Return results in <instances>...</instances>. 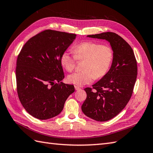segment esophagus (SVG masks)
I'll return each mask as SVG.
<instances>
[{"mask_svg": "<svg viewBox=\"0 0 153 153\" xmlns=\"http://www.w3.org/2000/svg\"><path fill=\"white\" fill-rule=\"evenodd\" d=\"M74 87H75V89H76V91H79V90H80L81 89V88L79 87H78V86H77V85H75L74 86Z\"/></svg>", "mask_w": 153, "mask_h": 153, "instance_id": "1", "label": "esophagus"}]
</instances>
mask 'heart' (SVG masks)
<instances>
[{"mask_svg":"<svg viewBox=\"0 0 153 153\" xmlns=\"http://www.w3.org/2000/svg\"><path fill=\"white\" fill-rule=\"evenodd\" d=\"M74 55L64 52L60 56V63L66 71H73L76 60L83 61L82 71L69 75L68 81L70 83L83 86L91 83L94 79L101 78L108 72L114 58L112 48L94 41H85L73 48Z\"/></svg>","mask_w":153,"mask_h":153,"instance_id":"b5f03b06","label":"heart"}]
</instances>
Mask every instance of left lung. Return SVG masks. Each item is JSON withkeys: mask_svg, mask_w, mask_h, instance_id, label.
Here are the masks:
<instances>
[{"mask_svg": "<svg viewBox=\"0 0 153 153\" xmlns=\"http://www.w3.org/2000/svg\"><path fill=\"white\" fill-rule=\"evenodd\" d=\"M87 37L108 41L114 58L105 76L93 85V88L84 89L87 98L82 110L96 121H108L118 115L131 99L137 79V61L130 45L118 34L105 32Z\"/></svg>", "mask_w": 153, "mask_h": 153, "instance_id": "1", "label": "left lung"}]
</instances>
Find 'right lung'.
<instances>
[{
	"label": "right lung",
	"instance_id": "right-lung-1",
	"mask_svg": "<svg viewBox=\"0 0 153 153\" xmlns=\"http://www.w3.org/2000/svg\"><path fill=\"white\" fill-rule=\"evenodd\" d=\"M76 35L51 30L30 39L22 47L16 62L19 99L25 110L39 120L59 114L74 86L62 82L64 74L60 56Z\"/></svg>",
	"mask_w": 153,
	"mask_h": 153
}]
</instances>
